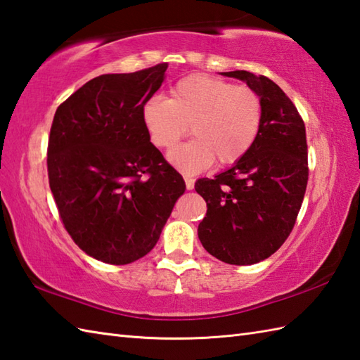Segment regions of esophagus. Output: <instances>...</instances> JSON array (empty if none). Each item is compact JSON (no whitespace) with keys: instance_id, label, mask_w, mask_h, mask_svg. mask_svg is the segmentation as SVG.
Returning <instances> with one entry per match:
<instances>
[{"instance_id":"34e87169","label":"esophagus","mask_w":360,"mask_h":360,"mask_svg":"<svg viewBox=\"0 0 360 360\" xmlns=\"http://www.w3.org/2000/svg\"><path fill=\"white\" fill-rule=\"evenodd\" d=\"M184 181H186V187H187V190H192V188L195 187V179H192V178H188V176H186Z\"/></svg>"}]
</instances>
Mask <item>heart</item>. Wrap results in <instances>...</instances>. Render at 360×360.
I'll return each mask as SVG.
<instances>
[{"label":"heart","instance_id":"b5f03b06","mask_svg":"<svg viewBox=\"0 0 360 360\" xmlns=\"http://www.w3.org/2000/svg\"><path fill=\"white\" fill-rule=\"evenodd\" d=\"M262 101L246 86L190 75L170 91L168 101L153 98L142 119L158 148L174 147L190 128L193 139L168 153V162L184 174H198L213 162L231 165L254 145L262 127Z\"/></svg>","mask_w":360,"mask_h":360}]
</instances>
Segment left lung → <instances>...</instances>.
Here are the masks:
<instances>
[{
    "label": "left lung",
    "instance_id": "left-lung-1",
    "mask_svg": "<svg viewBox=\"0 0 360 360\" xmlns=\"http://www.w3.org/2000/svg\"><path fill=\"white\" fill-rule=\"evenodd\" d=\"M248 83L262 101V127L250 150L195 190L207 202L198 236L229 264H255L277 252L292 232L308 184L307 129L283 89L264 75L221 72Z\"/></svg>",
    "mask_w": 360,
    "mask_h": 360
}]
</instances>
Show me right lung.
Wrapping results in <instances>:
<instances>
[{"label":"right lung","instance_id":"right-lung-1","mask_svg":"<svg viewBox=\"0 0 360 360\" xmlns=\"http://www.w3.org/2000/svg\"><path fill=\"white\" fill-rule=\"evenodd\" d=\"M167 68L98 75L53 116L51 192L68 233L98 262L128 264L147 255L186 192L184 179L150 142L142 119Z\"/></svg>","mask_w":360,"mask_h":360}]
</instances>
